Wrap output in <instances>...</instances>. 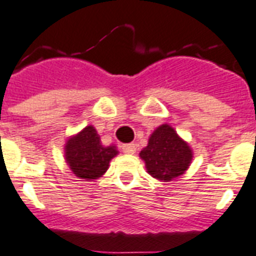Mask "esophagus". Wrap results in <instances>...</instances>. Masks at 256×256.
I'll list each match as a JSON object with an SVG mask.
<instances>
[{
	"label": "esophagus",
	"mask_w": 256,
	"mask_h": 256,
	"mask_svg": "<svg viewBox=\"0 0 256 256\" xmlns=\"http://www.w3.org/2000/svg\"><path fill=\"white\" fill-rule=\"evenodd\" d=\"M135 150H136V146H135L134 143H128V144L122 146V151L124 154H128V155H132L135 152Z\"/></svg>",
	"instance_id": "obj_1"
}]
</instances>
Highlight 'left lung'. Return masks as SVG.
<instances>
[{"mask_svg": "<svg viewBox=\"0 0 256 256\" xmlns=\"http://www.w3.org/2000/svg\"><path fill=\"white\" fill-rule=\"evenodd\" d=\"M139 156L144 162L148 175L160 182H171L188 170L193 150L171 124H163L150 135L148 143Z\"/></svg>", "mask_w": 256, "mask_h": 256, "instance_id": "left-lung-1", "label": "left lung"}]
</instances>
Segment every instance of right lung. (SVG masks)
<instances>
[{
	"label": "right lung",
	"mask_w": 256,
	"mask_h": 256,
	"mask_svg": "<svg viewBox=\"0 0 256 256\" xmlns=\"http://www.w3.org/2000/svg\"><path fill=\"white\" fill-rule=\"evenodd\" d=\"M117 146H102L94 126H85L70 135L64 146L66 163L74 175L84 182H92L108 171L110 160L118 155Z\"/></svg>",
	"instance_id": "right-lung-1"
}]
</instances>
